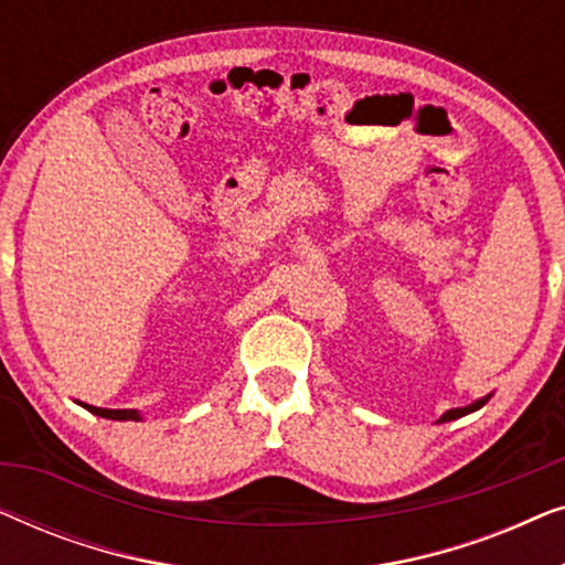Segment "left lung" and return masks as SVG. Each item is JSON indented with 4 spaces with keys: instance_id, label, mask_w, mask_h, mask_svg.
<instances>
[{
    "instance_id": "1",
    "label": "left lung",
    "mask_w": 565,
    "mask_h": 565,
    "mask_svg": "<svg viewBox=\"0 0 565 565\" xmlns=\"http://www.w3.org/2000/svg\"><path fill=\"white\" fill-rule=\"evenodd\" d=\"M491 398V393L489 396H483V398H478V401H473V404H468V406H460V408H450V412H445L443 416H439L437 419V424H445V422H452V419H460V416H466V414H473V412H478V408L481 406H486V401Z\"/></svg>"
}]
</instances>
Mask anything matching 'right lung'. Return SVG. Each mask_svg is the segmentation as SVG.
<instances>
[{
    "label": "right lung",
    "instance_id": "1",
    "mask_svg": "<svg viewBox=\"0 0 565 565\" xmlns=\"http://www.w3.org/2000/svg\"><path fill=\"white\" fill-rule=\"evenodd\" d=\"M76 404L84 406L95 416H103V419H115V422H141L143 419L141 412H136V408H99V406L82 404V401H76Z\"/></svg>",
    "mask_w": 565,
    "mask_h": 565
}]
</instances>
